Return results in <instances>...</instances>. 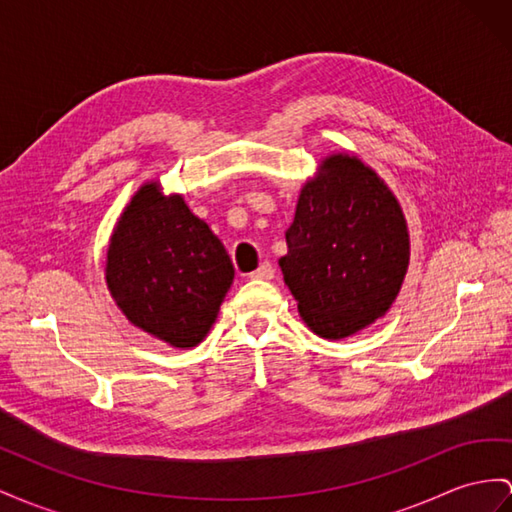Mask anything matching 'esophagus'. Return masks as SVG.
Listing matches in <instances>:
<instances>
[{"mask_svg": "<svg viewBox=\"0 0 512 512\" xmlns=\"http://www.w3.org/2000/svg\"><path fill=\"white\" fill-rule=\"evenodd\" d=\"M248 277H251V279H272L274 277V266L270 264V261H264V264H261L255 272H251V274H248Z\"/></svg>", "mask_w": 512, "mask_h": 512, "instance_id": "1", "label": "esophagus"}]
</instances>
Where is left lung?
I'll return each mask as SVG.
<instances>
[{
  "label": "left lung",
  "mask_w": 512,
  "mask_h": 512,
  "mask_svg": "<svg viewBox=\"0 0 512 512\" xmlns=\"http://www.w3.org/2000/svg\"><path fill=\"white\" fill-rule=\"evenodd\" d=\"M279 259L309 329L326 339L361 331L396 300L409 233L396 196L357 157L331 155L307 181Z\"/></svg>",
  "instance_id": "8db88e82"
}]
</instances>
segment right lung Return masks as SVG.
Instances as JSON below:
<instances>
[{
    "label": "right lung",
    "instance_id": "1",
    "mask_svg": "<svg viewBox=\"0 0 512 512\" xmlns=\"http://www.w3.org/2000/svg\"><path fill=\"white\" fill-rule=\"evenodd\" d=\"M108 287L129 322L190 348L214 324L233 281L225 246L181 196L147 183L125 207L108 248Z\"/></svg>",
    "mask_w": 512,
    "mask_h": 512
}]
</instances>
